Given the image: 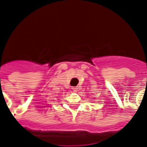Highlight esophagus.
Masks as SVG:
<instances>
[{"instance_id": "1", "label": "esophagus", "mask_w": 147, "mask_h": 147, "mask_svg": "<svg viewBox=\"0 0 147 147\" xmlns=\"http://www.w3.org/2000/svg\"><path fill=\"white\" fill-rule=\"evenodd\" d=\"M72 90H74V91H77L78 88H77V87H73Z\"/></svg>"}]
</instances>
